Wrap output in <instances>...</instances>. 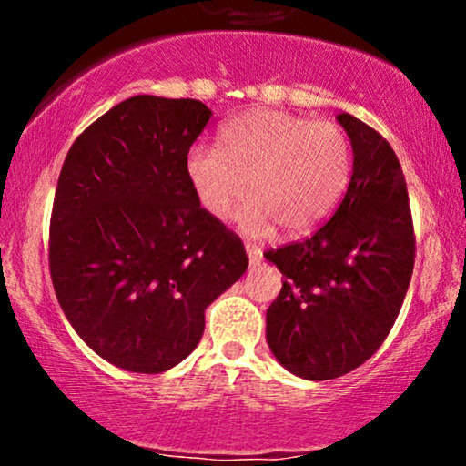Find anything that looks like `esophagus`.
Listing matches in <instances>:
<instances>
[{"label": "esophagus", "mask_w": 466, "mask_h": 466, "mask_svg": "<svg viewBox=\"0 0 466 466\" xmlns=\"http://www.w3.org/2000/svg\"><path fill=\"white\" fill-rule=\"evenodd\" d=\"M248 258H249V265L254 267V265H260V260H263V251H260V248H256V245H251V243H248Z\"/></svg>", "instance_id": "1"}]
</instances>
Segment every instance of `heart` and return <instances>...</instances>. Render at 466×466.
Segmentation results:
<instances>
[{
  "label": "heart",
  "instance_id": "heart-1",
  "mask_svg": "<svg viewBox=\"0 0 466 466\" xmlns=\"http://www.w3.org/2000/svg\"><path fill=\"white\" fill-rule=\"evenodd\" d=\"M352 147L337 122L278 109H256L218 131V151L195 144L186 153V179L206 215L226 218L245 190L251 199L238 221L248 232L280 226L311 232L344 197Z\"/></svg>",
  "mask_w": 466,
  "mask_h": 466
}]
</instances>
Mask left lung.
I'll use <instances>...</instances> for the list:
<instances>
[{
    "mask_svg": "<svg viewBox=\"0 0 466 466\" xmlns=\"http://www.w3.org/2000/svg\"><path fill=\"white\" fill-rule=\"evenodd\" d=\"M352 144V177L337 210L300 243L265 251L280 269L267 344L289 372L326 381L370 360L397 322L416 238L403 170L381 133L337 116Z\"/></svg>",
    "mask_w": 466,
    "mask_h": 466,
    "instance_id": "8db88e82",
    "label": "left lung"
}]
</instances>
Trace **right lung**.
<instances>
[{
  "label": "right lung",
  "instance_id": "right-lung-1",
  "mask_svg": "<svg viewBox=\"0 0 466 466\" xmlns=\"http://www.w3.org/2000/svg\"><path fill=\"white\" fill-rule=\"evenodd\" d=\"M212 111L133 96L69 148L50 218V276L80 339L105 361L157 374L199 344L206 309L248 269L243 240L206 215L186 153Z\"/></svg>",
  "mask_w": 466,
  "mask_h": 466
}]
</instances>
